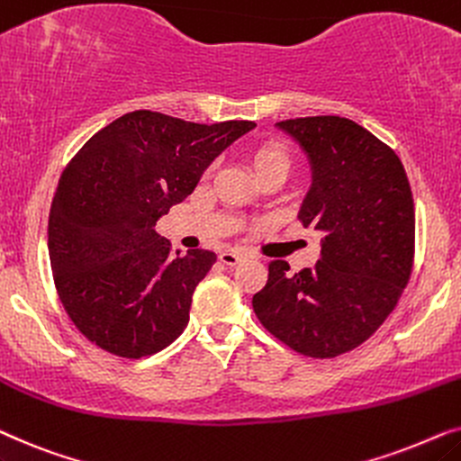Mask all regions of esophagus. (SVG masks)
Here are the masks:
<instances>
[{"label": "esophagus", "instance_id": "obj_1", "mask_svg": "<svg viewBox=\"0 0 461 461\" xmlns=\"http://www.w3.org/2000/svg\"><path fill=\"white\" fill-rule=\"evenodd\" d=\"M221 263H225V266H238V263L242 261V253H238V250H223V253L219 255Z\"/></svg>", "mask_w": 461, "mask_h": 461}]
</instances>
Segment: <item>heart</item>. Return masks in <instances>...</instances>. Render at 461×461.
I'll return each mask as SVG.
<instances>
[{
    "label": "heart",
    "mask_w": 461,
    "mask_h": 461,
    "mask_svg": "<svg viewBox=\"0 0 461 461\" xmlns=\"http://www.w3.org/2000/svg\"><path fill=\"white\" fill-rule=\"evenodd\" d=\"M249 159L253 164L257 176L267 173V170H286L291 167V156H288L286 147L278 140H261L249 147Z\"/></svg>",
    "instance_id": "heart-1"
}]
</instances>
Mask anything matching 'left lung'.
I'll list each match as a JSON object with an SVG mask.
<instances>
[{
  "label": "left lung",
  "instance_id": "obj_1",
  "mask_svg": "<svg viewBox=\"0 0 461 461\" xmlns=\"http://www.w3.org/2000/svg\"><path fill=\"white\" fill-rule=\"evenodd\" d=\"M312 164L299 221L322 236L321 261L299 274L269 261L253 297L259 322L294 352L333 358L358 348L396 308L413 272L415 208L402 162L356 122H278Z\"/></svg>",
  "mask_w": 461,
  "mask_h": 461
}]
</instances>
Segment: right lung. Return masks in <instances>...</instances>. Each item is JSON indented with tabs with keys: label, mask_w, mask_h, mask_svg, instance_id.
Listing matches in <instances>:
<instances>
[{
	"label": "right lung",
	"mask_w": 461,
	"mask_h": 461,
	"mask_svg": "<svg viewBox=\"0 0 461 461\" xmlns=\"http://www.w3.org/2000/svg\"><path fill=\"white\" fill-rule=\"evenodd\" d=\"M253 128L247 120L195 124L140 109L71 158L52 200L48 253L60 303L86 339L122 358H143L183 333L192 294L217 255H173L156 223Z\"/></svg>",
	"instance_id": "add662e5"
}]
</instances>
